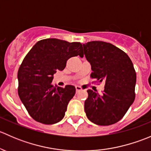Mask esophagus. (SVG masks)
I'll return each instance as SVG.
<instances>
[{
	"mask_svg": "<svg viewBox=\"0 0 151 151\" xmlns=\"http://www.w3.org/2000/svg\"><path fill=\"white\" fill-rule=\"evenodd\" d=\"M75 88H76V91H77V93L80 92V91H81L82 90V88L80 86H79V85H77V86H75Z\"/></svg>",
	"mask_w": 151,
	"mask_h": 151,
	"instance_id": "esophagus-1",
	"label": "esophagus"
}]
</instances>
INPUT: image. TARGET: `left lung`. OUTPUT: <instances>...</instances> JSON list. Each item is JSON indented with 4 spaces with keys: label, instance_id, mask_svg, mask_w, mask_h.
<instances>
[{
    "label": "left lung",
    "instance_id": "left-lung-1",
    "mask_svg": "<svg viewBox=\"0 0 151 151\" xmlns=\"http://www.w3.org/2000/svg\"><path fill=\"white\" fill-rule=\"evenodd\" d=\"M84 54L91 63V78L104 82L101 95L88 90L85 101L87 118L99 126L118 122L135 99L137 76L130 58L110 43L93 41L83 45Z\"/></svg>",
    "mask_w": 151,
    "mask_h": 151
}]
</instances>
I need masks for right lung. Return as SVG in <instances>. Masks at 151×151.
Here are the masks:
<instances>
[{
  "instance_id": "obj_1",
  "label": "right lung",
  "mask_w": 151,
  "mask_h": 151,
  "mask_svg": "<svg viewBox=\"0 0 151 151\" xmlns=\"http://www.w3.org/2000/svg\"><path fill=\"white\" fill-rule=\"evenodd\" d=\"M83 57L80 42L58 39L36 42L22 60L17 73L18 94L29 115L39 123L54 124L61 121L75 87L53 86V75L64 69L68 58Z\"/></svg>"
}]
</instances>
